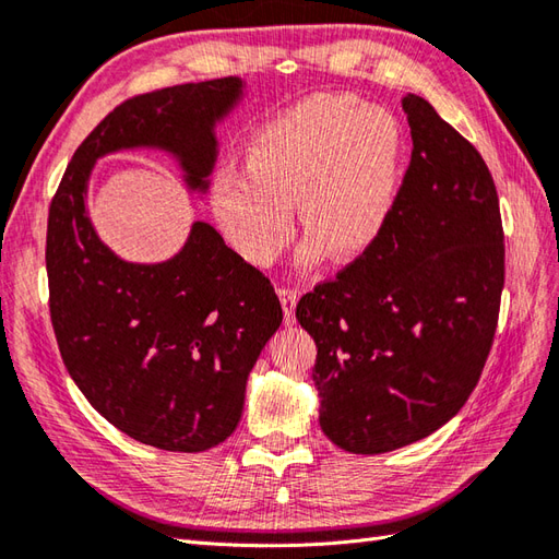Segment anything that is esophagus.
<instances>
[{"label":"esophagus","mask_w":559,"mask_h":559,"mask_svg":"<svg viewBox=\"0 0 559 559\" xmlns=\"http://www.w3.org/2000/svg\"><path fill=\"white\" fill-rule=\"evenodd\" d=\"M280 301H282V311H284V322L287 325H294V311H296V304H299V292L289 289V287H282L280 289Z\"/></svg>","instance_id":"34e87169"}]
</instances>
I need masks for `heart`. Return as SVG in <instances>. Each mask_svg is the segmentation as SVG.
<instances>
[{
    "label": "heart",
    "instance_id": "1",
    "mask_svg": "<svg viewBox=\"0 0 559 559\" xmlns=\"http://www.w3.org/2000/svg\"><path fill=\"white\" fill-rule=\"evenodd\" d=\"M402 171V131L388 109L354 95H316L267 121L246 147V171L219 169L210 207L246 263H275L292 241V207L308 234L304 255L354 260L388 227Z\"/></svg>",
    "mask_w": 559,
    "mask_h": 559
}]
</instances>
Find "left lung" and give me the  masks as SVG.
Segmentation results:
<instances>
[{
    "instance_id": "obj_1",
    "label": "left lung",
    "mask_w": 559,
    "mask_h": 559,
    "mask_svg": "<svg viewBox=\"0 0 559 559\" xmlns=\"http://www.w3.org/2000/svg\"><path fill=\"white\" fill-rule=\"evenodd\" d=\"M402 107L412 165L376 246L301 296L320 428L382 454L428 438L474 392L504 287L500 201L480 153L424 97Z\"/></svg>"
}]
</instances>
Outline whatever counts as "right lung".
<instances>
[{
    "label": "right lung",
    "mask_w": 559,
    "mask_h": 559,
    "mask_svg": "<svg viewBox=\"0 0 559 559\" xmlns=\"http://www.w3.org/2000/svg\"><path fill=\"white\" fill-rule=\"evenodd\" d=\"M237 76L131 97L73 153L47 219L49 313L71 380L111 426L167 452H203L239 426L246 380L282 322L263 272L203 219L159 263H131L97 237L88 181L97 159L159 151L205 195L217 123L237 109Z\"/></svg>",
    "instance_id": "1"
}]
</instances>
